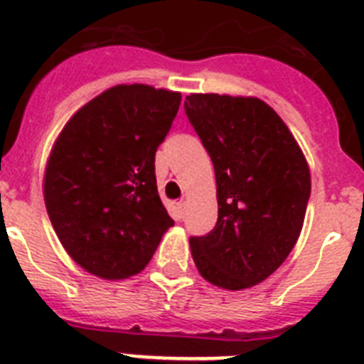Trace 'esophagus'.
Wrapping results in <instances>:
<instances>
[{
    "mask_svg": "<svg viewBox=\"0 0 364 364\" xmlns=\"http://www.w3.org/2000/svg\"><path fill=\"white\" fill-rule=\"evenodd\" d=\"M177 210H179V218H183V216H185V210H187V201L185 200L177 201Z\"/></svg>",
    "mask_w": 364,
    "mask_h": 364,
    "instance_id": "1",
    "label": "esophagus"
}]
</instances>
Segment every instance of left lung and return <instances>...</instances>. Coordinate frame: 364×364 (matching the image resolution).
Listing matches in <instances>:
<instances>
[{"instance_id": "1", "label": "left lung", "mask_w": 364, "mask_h": 364, "mask_svg": "<svg viewBox=\"0 0 364 364\" xmlns=\"http://www.w3.org/2000/svg\"><path fill=\"white\" fill-rule=\"evenodd\" d=\"M188 122L215 164L218 220L191 237L203 279L228 291L257 285L283 264L311 196L307 161L277 112L257 97L191 94Z\"/></svg>"}]
</instances>
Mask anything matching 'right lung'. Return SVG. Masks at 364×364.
Segmentation results:
<instances>
[{
    "mask_svg": "<svg viewBox=\"0 0 364 364\" xmlns=\"http://www.w3.org/2000/svg\"><path fill=\"white\" fill-rule=\"evenodd\" d=\"M181 94L116 85L83 105L55 140L44 200L60 244L103 279L144 270L172 228L159 198L155 151L172 127Z\"/></svg>",
    "mask_w": 364,
    "mask_h": 364,
    "instance_id": "add662e5",
    "label": "right lung"
}]
</instances>
